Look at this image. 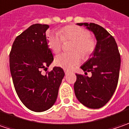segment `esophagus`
Segmentation results:
<instances>
[{
	"label": "esophagus",
	"mask_w": 129,
	"mask_h": 129,
	"mask_svg": "<svg viewBox=\"0 0 129 129\" xmlns=\"http://www.w3.org/2000/svg\"><path fill=\"white\" fill-rule=\"evenodd\" d=\"M64 73H65V75H67V74L69 73V71H67V70H64Z\"/></svg>",
	"instance_id": "34e87169"
}]
</instances>
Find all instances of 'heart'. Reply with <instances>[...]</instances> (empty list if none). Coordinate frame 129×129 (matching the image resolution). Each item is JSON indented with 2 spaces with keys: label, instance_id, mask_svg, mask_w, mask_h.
Returning <instances> with one entry per match:
<instances>
[{
  "label": "heart",
  "instance_id": "obj_1",
  "mask_svg": "<svg viewBox=\"0 0 129 129\" xmlns=\"http://www.w3.org/2000/svg\"><path fill=\"white\" fill-rule=\"evenodd\" d=\"M68 41L74 42L71 47L72 53H62L57 56L55 64L64 70H70L80 63L81 57L79 53L83 57H89L95 50L97 42L87 28L77 25L62 28L60 35L54 33H50L48 35L49 47L55 54L62 50L63 42Z\"/></svg>",
  "mask_w": 129,
  "mask_h": 129
}]
</instances>
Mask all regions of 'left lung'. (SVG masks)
Instances as JSON below:
<instances>
[{"instance_id": "obj_1", "label": "left lung", "mask_w": 129, "mask_h": 129, "mask_svg": "<svg viewBox=\"0 0 129 129\" xmlns=\"http://www.w3.org/2000/svg\"><path fill=\"white\" fill-rule=\"evenodd\" d=\"M94 33L97 47L92 55L80 67L90 77L76 74L74 84L77 100L90 108L105 106L116 89L121 66V56L115 39L106 30L94 23H80Z\"/></svg>"}]
</instances>
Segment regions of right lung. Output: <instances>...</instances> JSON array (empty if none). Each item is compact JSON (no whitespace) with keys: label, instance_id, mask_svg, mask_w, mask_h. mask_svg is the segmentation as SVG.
Segmentation results:
<instances>
[{"label":"right lung","instance_id":"right-lung-1","mask_svg":"<svg viewBox=\"0 0 129 129\" xmlns=\"http://www.w3.org/2000/svg\"><path fill=\"white\" fill-rule=\"evenodd\" d=\"M47 24H33L15 39L9 54L13 85L21 101L31 111L42 112L54 104L64 72L54 67L42 75L54 60L48 47Z\"/></svg>","mask_w":129,"mask_h":129}]
</instances>
